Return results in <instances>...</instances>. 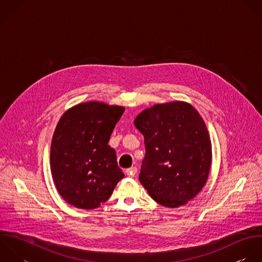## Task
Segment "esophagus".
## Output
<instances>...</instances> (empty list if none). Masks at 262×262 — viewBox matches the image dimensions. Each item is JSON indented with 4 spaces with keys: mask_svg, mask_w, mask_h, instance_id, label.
Segmentation results:
<instances>
[{
    "mask_svg": "<svg viewBox=\"0 0 262 262\" xmlns=\"http://www.w3.org/2000/svg\"><path fill=\"white\" fill-rule=\"evenodd\" d=\"M137 171H138L137 167H136V166H133V167H130V168H127L125 172H126V174H127L129 178H134V177L137 174Z\"/></svg>",
    "mask_w": 262,
    "mask_h": 262,
    "instance_id": "obj_1",
    "label": "esophagus"
}]
</instances>
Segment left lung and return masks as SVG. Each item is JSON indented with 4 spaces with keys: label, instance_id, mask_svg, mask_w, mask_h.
I'll return each instance as SVG.
<instances>
[{
    "label": "left lung",
    "instance_id": "8db88e82",
    "mask_svg": "<svg viewBox=\"0 0 262 262\" xmlns=\"http://www.w3.org/2000/svg\"><path fill=\"white\" fill-rule=\"evenodd\" d=\"M134 123L146 147L140 183L162 206L186 205L210 171L212 148L203 118L191 104L173 101L143 110Z\"/></svg>",
    "mask_w": 262,
    "mask_h": 262
}]
</instances>
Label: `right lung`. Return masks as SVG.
<instances>
[{"mask_svg":"<svg viewBox=\"0 0 262 262\" xmlns=\"http://www.w3.org/2000/svg\"><path fill=\"white\" fill-rule=\"evenodd\" d=\"M124 107L90 101L77 104L59 119L50 153L54 184L60 196L80 209L106 202L124 174L108 142Z\"/></svg>","mask_w":262,"mask_h":262,"instance_id":"right-lung-1","label":"right lung"}]
</instances>
